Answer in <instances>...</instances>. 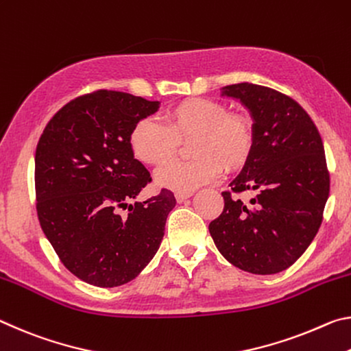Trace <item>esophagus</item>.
I'll list each match as a JSON object with an SVG mask.
<instances>
[{"label": "esophagus", "instance_id": "34e87169", "mask_svg": "<svg viewBox=\"0 0 351 351\" xmlns=\"http://www.w3.org/2000/svg\"><path fill=\"white\" fill-rule=\"evenodd\" d=\"M193 196V193H176V200L179 204H182V202H185L186 199H189Z\"/></svg>", "mask_w": 351, "mask_h": 351}]
</instances>
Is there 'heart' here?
Wrapping results in <instances>:
<instances>
[{
  "mask_svg": "<svg viewBox=\"0 0 351 351\" xmlns=\"http://www.w3.org/2000/svg\"><path fill=\"white\" fill-rule=\"evenodd\" d=\"M194 160H172L155 172L160 186L176 193H193L215 182L222 166L237 169L245 162L254 143V130L243 114L230 113L219 101L196 97L169 108L165 124L154 118L140 119L130 132L135 157L146 165H162L176 154L179 140L193 138Z\"/></svg>",
  "mask_w": 351,
  "mask_h": 351,
  "instance_id": "obj_1",
  "label": "heart"
}]
</instances>
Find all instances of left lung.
<instances>
[{"label": "left lung", "instance_id": "left-lung-1", "mask_svg": "<svg viewBox=\"0 0 351 351\" xmlns=\"http://www.w3.org/2000/svg\"><path fill=\"white\" fill-rule=\"evenodd\" d=\"M249 112L254 143L233 193L223 191L222 215L210 223L217 250L241 271L271 275L292 266L319 232L330 174L317 128L294 99L249 82L221 88Z\"/></svg>", "mask_w": 351, "mask_h": 351}]
</instances>
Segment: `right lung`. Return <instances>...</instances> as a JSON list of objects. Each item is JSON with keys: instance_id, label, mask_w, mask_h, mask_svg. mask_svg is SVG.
<instances>
[{"instance_id": "obj_1", "label": "right lung", "mask_w": 351, "mask_h": 351, "mask_svg": "<svg viewBox=\"0 0 351 351\" xmlns=\"http://www.w3.org/2000/svg\"><path fill=\"white\" fill-rule=\"evenodd\" d=\"M160 101L123 91L79 96L57 112L36 151L37 213L45 237L68 271L114 288L134 280L157 254L174 194L136 197L151 174L132 152L134 125ZM135 199L134 204H129ZM130 208L128 215L121 208Z\"/></svg>"}]
</instances>
